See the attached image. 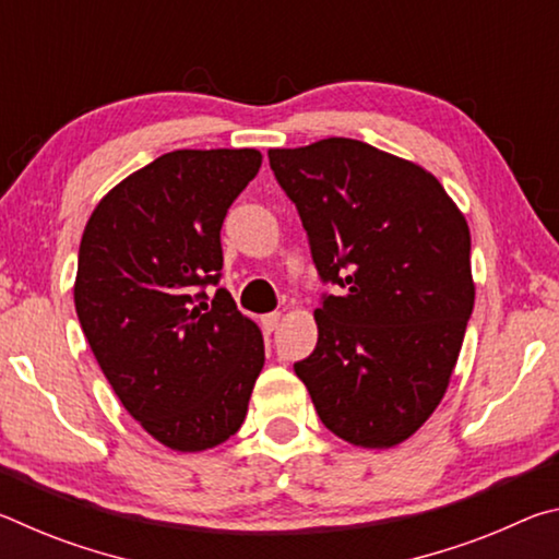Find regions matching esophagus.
<instances>
[{"mask_svg":"<svg viewBox=\"0 0 559 559\" xmlns=\"http://www.w3.org/2000/svg\"><path fill=\"white\" fill-rule=\"evenodd\" d=\"M278 323H281V313H269L261 318V328L266 330V333H273V330L278 328Z\"/></svg>","mask_w":559,"mask_h":559,"instance_id":"1","label":"esophagus"}]
</instances>
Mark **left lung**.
Returning <instances> with one entry per match:
<instances>
[{
    "label": "left lung",
    "instance_id": "8db88e82",
    "mask_svg": "<svg viewBox=\"0 0 559 559\" xmlns=\"http://www.w3.org/2000/svg\"><path fill=\"white\" fill-rule=\"evenodd\" d=\"M323 283L318 345L293 365L320 421L355 447L412 437L447 394L476 298L471 231L427 169L328 138L269 150Z\"/></svg>",
    "mask_w": 559,
    "mask_h": 559
}]
</instances>
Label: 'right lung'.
<instances>
[{
	"label": "right lung",
	"instance_id": "add662e5",
	"mask_svg": "<svg viewBox=\"0 0 559 559\" xmlns=\"http://www.w3.org/2000/svg\"><path fill=\"white\" fill-rule=\"evenodd\" d=\"M259 150H175L103 197L83 231L73 300L122 406L167 449L219 447L241 429L263 367L259 325L222 278V224Z\"/></svg>",
	"mask_w": 559,
	"mask_h": 559
}]
</instances>
